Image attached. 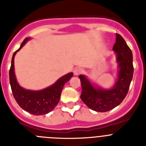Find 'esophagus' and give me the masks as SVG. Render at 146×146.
<instances>
[{
  "mask_svg": "<svg viewBox=\"0 0 146 146\" xmlns=\"http://www.w3.org/2000/svg\"><path fill=\"white\" fill-rule=\"evenodd\" d=\"M82 72V69L81 68H76L74 69V75H79Z\"/></svg>",
  "mask_w": 146,
  "mask_h": 146,
  "instance_id": "34e87169",
  "label": "esophagus"
}]
</instances>
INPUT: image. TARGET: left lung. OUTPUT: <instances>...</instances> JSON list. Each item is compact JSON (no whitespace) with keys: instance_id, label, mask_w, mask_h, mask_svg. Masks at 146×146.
Wrapping results in <instances>:
<instances>
[{"instance_id":"obj_1","label":"left lung","mask_w":146,"mask_h":146,"mask_svg":"<svg viewBox=\"0 0 146 146\" xmlns=\"http://www.w3.org/2000/svg\"><path fill=\"white\" fill-rule=\"evenodd\" d=\"M113 50L117 53V61L120 69L118 80L113 88H96L85 76H79L82 86L81 99L89 108L96 112L109 111L119 105L128 93L133 77L132 52L123 37L118 33H116V40Z\"/></svg>"}]
</instances>
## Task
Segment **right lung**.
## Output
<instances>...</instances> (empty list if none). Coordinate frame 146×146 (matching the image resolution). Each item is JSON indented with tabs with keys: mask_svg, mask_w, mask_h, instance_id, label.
I'll return each mask as SVG.
<instances>
[{
	"mask_svg": "<svg viewBox=\"0 0 146 146\" xmlns=\"http://www.w3.org/2000/svg\"><path fill=\"white\" fill-rule=\"evenodd\" d=\"M28 39L29 38H25L20 48L13 54L9 69V82L13 96L20 108L32 115H41L50 113L56 107L60 100V94L64 84L72 78L73 73L71 72L63 76L56 81L55 84L42 91H33L23 88L19 86L15 77L14 59L17 52L23 47Z\"/></svg>",
	"mask_w": 146,
	"mask_h": 146,
	"instance_id": "obj_1",
	"label": "right lung"
}]
</instances>
